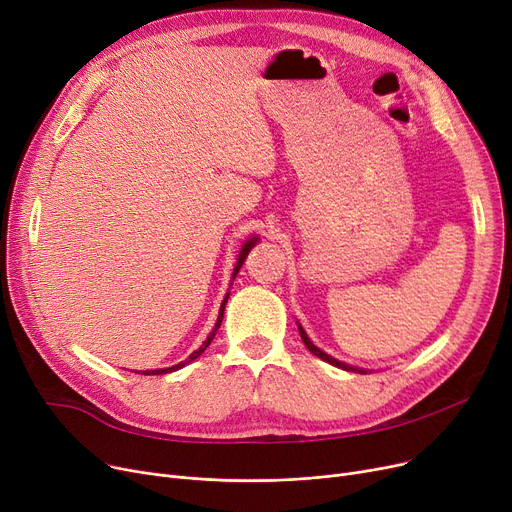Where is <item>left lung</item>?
<instances>
[{
	"instance_id": "left-lung-1",
	"label": "left lung",
	"mask_w": 512,
	"mask_h": 512,
	"mask_svg": "<svg viewBox=\"0 0 512 512\" xmlns=\"http://www.w3.org/2000/svg\"><path fill=\"white\" fill-rule=\"evenodd\" d=\"M298 329H300V337H302V342L306 344V348L314 354V356H319L321 360H325V362H329V364H333V367H337V369H344V371H356V373H367L364 369H356V367H350V364H346V362H339L337 358H333V356H329V354H325L323 350H319L316 348L312 342H310V337L306 335V331L302 329V325H298Z\"/></svg>"
}]
</instances>
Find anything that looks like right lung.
Here are the masks:
<instances>
[{"label": "right lung", "mask_w": 512, "mask_h": 512, "mask_svg": "<svg viewBox=\"0 0 512 512\" xmlns=\"http://www.w3.org/2000/svg\"><path fill=\"white\" fill-rule=\"evenodd\" d=\"M256 241H258V237H252V239H248L246 243H243V248H241V252H239V258H237V264H235V269H233V279H235V275L239 273V269H241V264H243V260H246V256H248V252L256 246ZM227 298H229V294L225 296V300H223V304H221V312H218V319H216V323H214V329L210 331V335L206 337V342L196 350V352H191L189 354V358H185L183 362H179V364H175V367H168V369H156V371H143V375H164V373H173V371H177V369H183L185 364H189L191 360H196L208 346H210V342L214 339V335H216V331H218V327H221V323H223V314H225V304H227ZM139 373V371H137Z\"/></svg>", "instance_id": "1"}]
</instances>
